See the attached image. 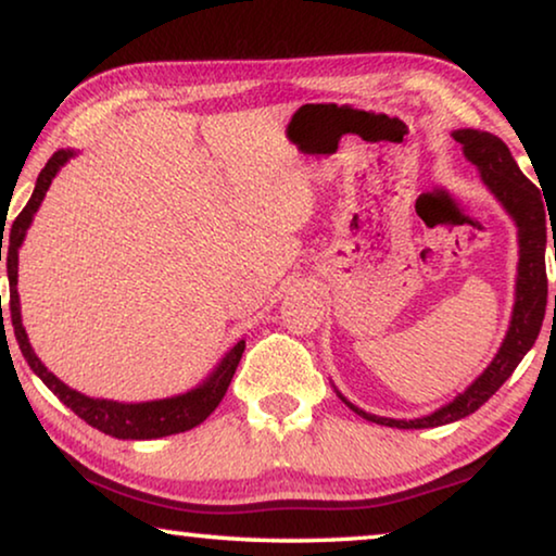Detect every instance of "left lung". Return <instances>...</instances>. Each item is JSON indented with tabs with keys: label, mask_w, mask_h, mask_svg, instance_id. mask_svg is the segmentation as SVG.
Instances as JSON below:
<instances>
[{
	"label": "left lung",
	"mask_w": 556,
	"mask_h": 556,
	"mask_svg": "<svg viewBox=\"0 0 556 556\" xmlns=\"http://www.w3.org/2000/svg\"><path fill=\"white\" fill-rule=\"evenodd\" d=\"M453 138L464 146L466 159L479 168L483 184L489 186V191L502 201V206L509 211V216L519 226V275H516V302L511 312V325L509 332L498 348L496 357L491 359V365L468 386L464 393L453 397L448 405L438 408L431 416L416 418V420H395V418H380L372 413H365L355 408L353 403L345 401L357 416L372 424L388 426V428H435L453 424L471 416L511 378L516 365L521 363L523 355L529 353L534 340L539 338L544 323V309H546V211L542 193L527 176L521 174V168L516 166L514 155L502 138H496L494 132L486 130H473L464 128L453 132ZM554 260H556V241H554ZM556 307V302H554Z\"/></svg>",
	"instance_id": "8db88e82"
}]
</instances>
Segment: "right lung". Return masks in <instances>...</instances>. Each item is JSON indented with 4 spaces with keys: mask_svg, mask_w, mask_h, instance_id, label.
I'll list each match as a JSON object with an SVG mask.
<instances>
[{
    "mask_svg": "<svg viewBox=\"0 0 556 556\" xmlns=\"http://www.w3.org/2000/svg\"><path fill=\"white\" fill-rule=\"evenodd\" d=\"M73 155H75L73 151L52 153V159L47 161V166L40 170V176H37L33 199L27 201V206L20 211V216L14 218L12 224L4 260H7V277H10V312H12L14 338L20 342V350L22 355H25L27 365L33 367L35 375H40L45 386L50 388L77 418H83L85 424L98 428V431H103L105 435L123 438V441H148V438H163V435L191 431V428L203 424V420L216 410V405L222 403L226 390H229L233 372H237L241 353H244L247 348L244 340H239L237 345L226 353V357L218 363L216 370L208 375V380L203 382V386L193 388L191 393L163 397V401H151V403H115V401H100V397H88L77 393V390L67 388L65 382L54 378V375L42 365V359L35 355L33 345H29L25 327H22V315H20L17 252L22 241H25L29 224H33V216L37 214V208H40L47 189H50L54 174H58V170L65 166ZM0 262H2V241H0Z\"/></svg>",
    "mask_w": 556,
    "mask_h": 556,
    "instance_id": "add662e5",
    "label": "right lung"
}]
</instances>
